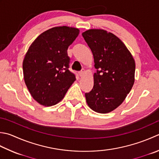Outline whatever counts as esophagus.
Listing matches in <instances>:
<instances>
[{
    "label": "esophagus",
    "mask_w": 159,
    "mask_h": 159,
    "mask_svg": "<svg viewBox=\"0 0 159 159\" xmlns=\"http://www.w3.org/2000/svg\"><path fill=\"white\" fill-rule=\"evenodd\" d=\"M84 73H85V70L83 69L81 71H79V76H83V74H84Z\"/></svg>",
    "instance_id": "1"
}]
</instances>
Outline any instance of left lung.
I'll list each match as a JSON object with an SVG mask.
<instances>
[{
  "label": "left lung",
  "instance_id": "left-lung-1",
  "mask_svg": "<svg viewBox=\"0 0 159 159\" xmlns=\"http://www.w3.org/2000/svg\"><path fill=\"white\" fill-rule=\"evenodd\" d=\"M91 49L96 72L94 87L85 93L92 110L105 114L122 103L134 83L135 61L125 44L114 34L103 30H89L82 34Z\"/></svg>",
  "mask_w": 159,
  "mask_h": 159
}]
</instances>
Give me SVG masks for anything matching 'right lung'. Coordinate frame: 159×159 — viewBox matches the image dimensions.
I'll return each mask as SVG.
<instances>
[{
	"label": "right lung",
	"instance_id": "right-lung-1",
	"mask_svg": "<svg viewBox=\"0 0 159 159\" xmlns=\"http://www.w3.org/2000/svg\"><path fill=\"white\" fill-rule=\"evenodd\" d=\"M79 34L76 28L55 27L39 35L23 60L24 80L34 99L45 106L60 102L75 81L69 70L67 49Z\"/></svg>",
	"mask_w": 159,
	"mask_h": 159
}]
</instances>
